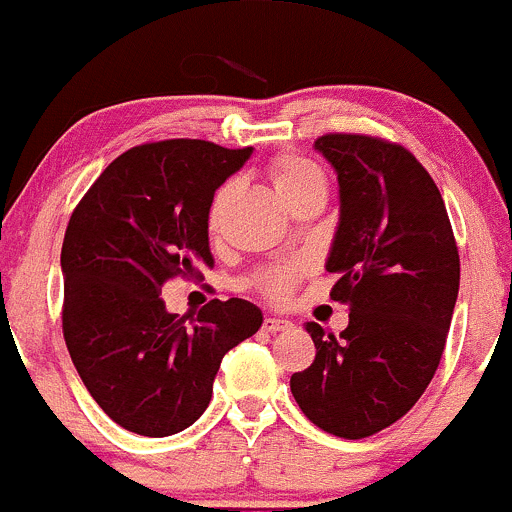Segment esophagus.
<instances>
[{
  "mask_svg": "<svg viewBox=\"0 0 512 512\" xmlns=\"http://www.w3.org/2000/svg\"><path fill=\"white\" fill-rule=\"evenodd\" d=\"M291 320H283V318H266L263 320V330L266 333H278V330H288L291 328Z\"/></svg>",
  "mask_w": 512,
  "mask_h": 512,
  "instance_id": "obj_1",
  "label": "esophagus"
}]
</instances>
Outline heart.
Instances as JSON below:
<instances>
[{
	"label": "heart",
	"mask_w": 512,
	"mask_h": 512,
	"mask_svg": "<svg viewBox=\"0 0 512 512\" xmlns=\"http://www.w3.org/2000/svg\"><path fill=\"white\" fill-rule=\"evenodd\" d=\"M271 175L273 187H276L278 197L283 199L286 204H291L298 194L308 192L313 187H325V177L318 167L313 165L310 160L298 155H281L271 162ZM231 197H234V182L221 184L217 189V194L212 197V204H209V214H207V226L212 234H217L221 219H224L226 209H229ZM298 266H278L271 268V271L261 273L258 276V288L268 295L271 300H286L291 295L295 281H298Z\"/></svg>",
	"instance_id": "1"
}]
</instances>
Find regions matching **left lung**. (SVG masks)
<instances>
[{
    "instance_id": "1",
    "label": "left lung",
    "mask_w": 512,
    "mask_h": 512,
    "mask_svg": "<svg viewBox=\"0 0 512 512\" xmlns=\"http://www.w3.org/2000/svg\"><path fill=\"white\" fill-rule=\"evenodd\" d=\"M315 150L335 167L340 221L330 298L350 305L340 337L308 323L315 360L291 377L300 412L340 439L402 419L429 387L449 335L461 261L446 204L407 147L330 133Z\"/></svg>"
}]
</instances>
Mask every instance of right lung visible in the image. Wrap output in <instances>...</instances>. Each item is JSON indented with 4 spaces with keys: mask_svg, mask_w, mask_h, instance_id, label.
I'll return each instance as SVG.
<instances>
[{
    "mask_svg": "<svg viewBox=\"0 0 512 512\" xmlns=\"http://www.w3.org/2000/svg\"><path fill=\"white\" fill-rule=\"evenodd\" d=\"M254 147L162 140L115 157L73 209L61 249L63 340L83 384L115 424L140 436L192 426L212 399L221 357L261 328L241 298L167 313L170 278L214 266V192Z\"/></svg>",
    "mask_w": 512,
    "mask_h": 512,
    "instance_id": "1",
    "label": "right lung"
}]
</instances>
